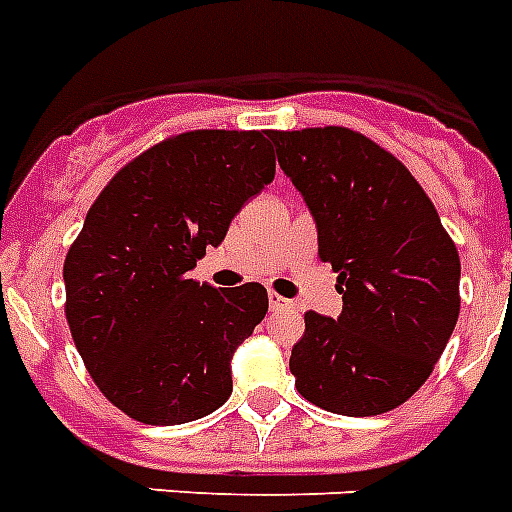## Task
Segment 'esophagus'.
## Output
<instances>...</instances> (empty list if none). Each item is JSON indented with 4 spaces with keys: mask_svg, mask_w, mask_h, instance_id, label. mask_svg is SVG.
Masks as SVG:
<instances>
[{
    "mask_svg": "<svg viewBox=\"0 0 512 512\" xmlns=\"http://www.w3.org/2000/svg\"><path fill=\"white\" fill-rule=\"evenodd\" d=\"M268 307H270V312H289V309H294V302H289V299H283V296H278L270 291Z\"/></svg>",
    "mask_w": 512,
    "mask_h": 512,
    "instance_id": "esophagus-1",
    "label": "esophagus"
}]
</instances>
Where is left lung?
I'll return each mask as SVG.
<instances>
[{"mask_svg": "<svg viewBox=\"0 0 512 512\" xmlns=\"http://www.w3.org/2000/svg\"><path fill=\"white\" fill-rule=\"evenodd\" d=\"M315 218L317 255L343 312H307L291 349L296 390L320 409L375 416L427 382L461 312V260L411 171L346 127L270 132Z\"/></svg>", "mask_w": 512, "mask_h": 512, "instance_id": "1", "label": "left lung"}]
</instances>
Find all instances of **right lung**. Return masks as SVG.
<instances>
[{"label": "right lung", "instance_id": "right-lung-1", "mask_svg": "<svg viewBox=\"0 0 512 512\" xmlns=\"http://www.w3.org/2000/svg\"><path fill=\"white\" fill-rule=\"evenodd\" d=\"M273 176L263 132L195 130L145 150L90 205L64 260L67 322L98 390L137 422H195L229 401L268 291L200 286L190 270Z\"/></svg>", "mask_w": 512, "mask_h": 512}]
</instances>
